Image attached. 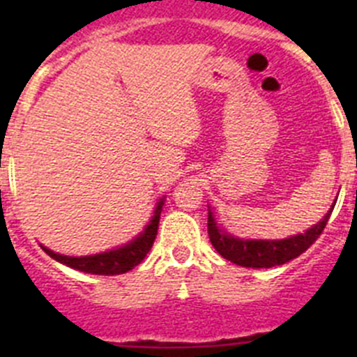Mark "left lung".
Instances as JSON below:
<instances>
[{
	"label": "left lung",
	"instance_id": "obj_1",
	"mask_svg": "<svg viewBox=\"0 0 357 357\" xmlns=\"http://www.w3.org/2000/svg\"><path fill=\"white\" fill-rule=\"evenodd\" d=\"M333 209L334 206L331 207V211L324 216L321 222L305 230V234L293 236V238L280 239V241H261V239L259 241H248V239L232 238L222 229H218L211 213L207 218V232H209V239L218 254L223 255L230 263L245 268H272L288 263L304 254L320 238L329 222Z\"/></svg>",
	"mask_w": 357,
	"mask_h": 357
}]
</instances>
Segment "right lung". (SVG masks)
Listing matches in <instances>:
<instances>
[{"instance_id":"add662e5","label":"right lung","mask_w":357,"mask_h":357,"mask_svg":"<svg viewBox=\"0 0 357 357\" xmlns=\"http://www.w3.org/2000/svg\"><path fill=\"white\" fill-rule=\"evenodd\" d=\"M164 200H160L155 207L153 218L146 225L144 232L141 236L125 245L123 248L118 250L103 252V254L96 255H85V257H68V255H61L52 252L50 248L43 247V250L53 257L59 263L66 264L69 268L80 270L85 273H94V275H119V273H127L134 266L141 263L150 252L151 245L155 241L157 229H159V220H160V211H162Z\"/></svg>"}]
</instances>
